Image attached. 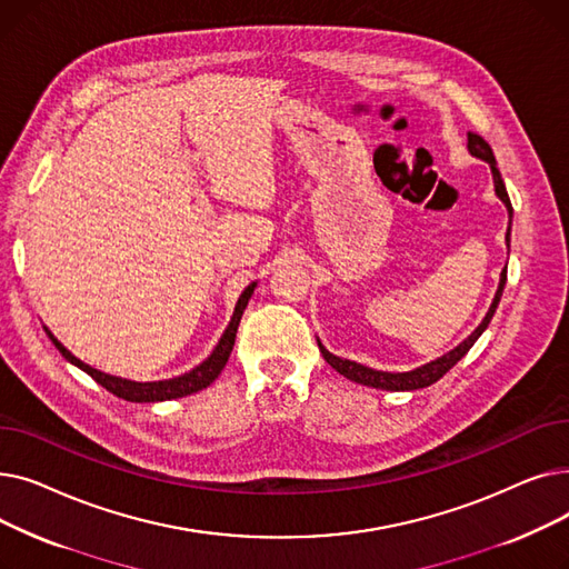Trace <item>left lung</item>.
Returning a JSON list of instances; mask_svg holds the SVG:
<instances>
[{
  "instance_id": "obj_1",
  "label": "left lung",
  "mask_w": 569,
  "mask_h": 569,
  "mask_svg": "<svg viewBox=\"0 0 569 569\" xmlns=\"http://www.w3.org/2000/svg\"><path fill=\"white\" fill-rule=\"evenodd\" d=\"M468 149H470V154H472V157L482 159V161H487V163L491 166L496 193H498V198L505 202L507 212H510V223H512V202H510V196H507V189H505V182H502L500 170H498V166H496V157H493V152H491L489 142H487L482 136H477V133L468 131ZM505 242L510 244V228H507ZM505 281H507V267L502 269V274H500V286H498V290H496V297H493V302H491V309H489V313L485 316L482 325L477 327V330H475V332H472L463 343H459L455 350H450L447 355L438 357V360H433V362H429V365H425V367H420V369H415V371H406V373H387V371H376V369L362 367V365L350 362V360H341V357L332 355V352L327 350L320 341H318V348H320L322 357L327 360V365H330L332 369H337L341 376H346V378H348V380H352V382H360V385H367V387H376V390H390V392L422 390V387H429V385H433L436 380H440V378H442L447 371H450V369L461 360V357L472 348V343L482 337V332L487 330L489 322H491V318H493V313H496V309H498V302H500V297H502Z\"/></svg>"
}]
</instances>
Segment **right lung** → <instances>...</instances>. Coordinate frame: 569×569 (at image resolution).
<instances>
[{
	"label": "right lung",
	"mask_w": 569,
	"mask_h": 569,
	"mask_svg": "<svg viewBox=\"0 0 569 569\" xmlns=\"http://www.w3.org/2000/svg\"><path fill=\"white\" fill-rule=\"evenodd\" d=\"M253 288L256 283H249L244 288V292L239 295L237 300V307H234V313H232V320L228 325V330L223 332L219 346L214 348V352L207 357V360L196 367L193 371L179 376V378H170V380H159V382H133V380H124V378H114V376H108V373H101L92 367H87L84 362H80L78 357H73L62 343H59L48 330V337L52 339V343L57 346V350L62 352L67 360L71 365H76L78 369H82L87 376H92L101 387H106L108 392H112L114 397L124 399V401H136V403H154V401H170V399H179V397H189L193 392H200L204 390V387L209 382H214L217 376L223 371L228 357L232 352V346H234V337H237V327H239V320H242V313L251 300L253 295Z\"/></svg>",
	"instance_id": "right-lung-1"
}]
</instances>
